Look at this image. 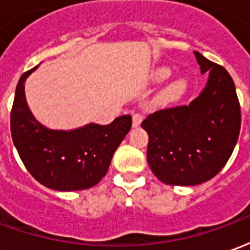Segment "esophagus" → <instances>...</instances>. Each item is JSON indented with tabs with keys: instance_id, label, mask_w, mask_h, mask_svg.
<instances>
[{
	"instance_id": "esophagus-1",
	"label": "esophagus",
	"mask_w": 250,
	"mask_h": 250,
	"mask_svg": "<svg viewBox=\"0 0 250 250\" xmlns=\"http://www.w3.org/2000/svg\"><path fill=\"white\" fill-rule=\"evenodd\" d=\"M142 119H143V116H142L141 114H138V112L132 115V125H134V127H138V125L142 123Z\"/></svg>"
}]
</instances>
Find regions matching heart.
Listing matches in <instances>:
<instances>
[{
    "mask_svg": "<svg viewBox=\"0 0 250 250\" xmlns=\"http://www.w3.org/2000/svg\"><path fill=\"white\" fill-rule=\"evenodd\" d=\"M170 75H171V69L170 68H167V66H159V68H157L155 71L152 72V79L155 82H163L167 77H170ZM186 89H188V82L181 77V79H177V80L170 83L167 87L163 89L162 93H161V99H162L163 102H175V100H178V99L184 96Z\"/></svg>",
    "mask_w": 250,
    "mask_h": 250,
    "instance_id": "obj_1",
    "label": "heart"
}]
</instances>
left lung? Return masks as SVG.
Returning a JSON list of instances; mask_svg holds the SVG:
<instances>
[{
  "label": "left lung",
  "instance_id": "left-lung-1",
  "mask_svg": "<svg viewBox=\"0 0 250 250\" xmlns=\"http://www.w3.org/2000/svg\"><path fill=\"white\" fill-rule=\"evenodd\" d=\"M194 55L201 73H209L202 92L188 105L161 109L142 122L150 168L174 186H195L215 177L229 161L241 127L230 75L199 52Z\"/></svg>",
  "mask_w": 250,
  "mask_h": 250
}]
</instances>
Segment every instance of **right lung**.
Segmentation results:
<instances>
[{"instance_id":"obj_1","label":"right lung","mask_w":250,"mask_h":250,"mask_svg":"<svg viewBox=\"0 0 250 250\" xmlns=\"http://www.w3.org/2000/svg\"><path fill=\"white\" fill-rule=\"evenodd\" d=\"M19 80L10 114V131L21 161L33 178L57 191H75L95 186L107 174L132 120L119 116L107 125L96 123L75 130H51L36 120L25 99V80Z\"/></svg>"}]
</instances>
